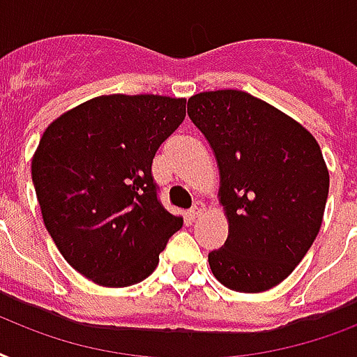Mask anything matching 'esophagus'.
<instances>
[{
	"mask_svg": "<svg viewBox=\"0 0 357 357\" xmlns=\"http://www.w3.org/2000/svg\"><path fill=\"white\" fill-rule=\"evenodd\" d=\"M206 212V206H204V203H201V201H197V203L193 204L192 210H190V216L192 218H201Z\"/></svg>",
	"mask_w": 357,
	"mask_h": 357,
	"instance_id": "esophagus-1",
	"label": "esophagus"
}]
</instances>
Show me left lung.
Wrapping results in <instances>:
<instances>
[{
    "mask_svg": "<svg viewBox=\"0 0 357 357\" xmlns=\"http://www.w3.org/2000/svg\"><path fill=\"white\" fill-rule=\"evenodd\" d=\"M188 115L214 153L229 223L223 248L208 253L210 270L231 291H270L291 275L322 225L330 173L320 145L245 91L197 93Z\"/></svg>",
    "mask_w": 357,
    "mask_h": 357,
    "instance_id": "left-lung-1",
    "label": "left lung"
}]
</instances>
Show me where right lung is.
I'll return each mask as SVG.
<instances>
[{
    "instance_id": "right-lung-1",
    "label": "right lung",
    "mask_w": 357,
    "mask_h": 357,
    "mask_svg": "<svg viewBox=\"0 0 357 357\" xmlns=\"http://www.w3.org/2000/svg\"><path fill=\"white\" fill-rule=\"evenodd\" d=\"M186 98L102 95L52 121L31 160L44 225L70 266L109 289L147 279L182 218L160 204L151 165Z\"/></svg>"
}]
</instances>
